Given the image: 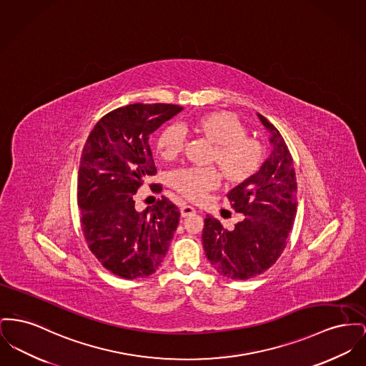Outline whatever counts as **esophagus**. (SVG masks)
Masks as SVG:
<instances>
[{"mask_svg": "<svg viewBox=\"0 0 366 366\" xmlns=\"http://www.w3.org/2000/svg\"><path fill=\"white\" fill-rule=\"evenodd\" d=\"M194 213H196V209L192 207V206H189V204H184L181 207V215L182 217H188V215L194 214Z\"/></svg>", "mask_w": 366, "mask_h": 366, "instance_id": "obj_1", "label": "esophagus"}]
</instances>
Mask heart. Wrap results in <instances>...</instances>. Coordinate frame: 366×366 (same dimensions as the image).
I'll return each mask as SVG.
<instances>
[{
  "instance_id": "b5f03b06",
  "label": "heart",
  "mask_w": 366,
  "mask_h": 366,
  "mask_svg": "<svg viewBox=\"0 0 366 366\" xmlns=\"http://www.w3.org/2000/svg\"><path fill=\"white\" fill-rule=\"evenodd\" d=\"M196 131L214 142L210 162L217 163L227 179L240 182L257 172L262 160V147L257 139L246 137V129L235 114L213 112L200 116L192 124ZM187 126H170L157 138L156 148L163 159H174L184 149ZM221 184L214 167H188L172 172V187L192 202H202Z\"/></svg>"
}]
</instances>
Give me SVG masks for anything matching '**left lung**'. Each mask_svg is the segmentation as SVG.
I'll return each mask as SVG.
<instances>
[{
    "mask_svg": "<svg viewBox=\"0 0 366 366\" xmlns=\"http://www.w3.org/2000/svg\"><path fill=\"white\" fill-rule=\"evenodd\" d=\"M272 152L256 174L231 189V207L244 214L232 231L206 215L202 242L218 274L234 280L254 278L283 253L297 213V179L292 154L278 129L264 116Z\"/></svg>",
    "mask_w": 366,
    "mask_h": 366,
    "instance_id": "obj_1",
    "label": "left lung"
}]
</instances>
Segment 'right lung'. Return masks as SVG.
I'll list each match as a JSON object with an SVG mask.
<instances>
[{
	"label": "right lung",
	"instance_id": "right-lung-1",
	"mask_svg": "<svg viewBox=\"0 0 366 366\" xmlns=\"http://www.w3.org/2000/svg\"><path fill=\"white\" fill-rule=\"evenodd\" d=\"M182 110L132 104L105 114L89 132L77 177V206L88 249L116 277L152 275L166 257L179 210L166 196L144 212L134 194L156 175L149 137Z\"/></svg>",
	"mask_w": 366,
	"mask_h": 366
}]
</instances>
